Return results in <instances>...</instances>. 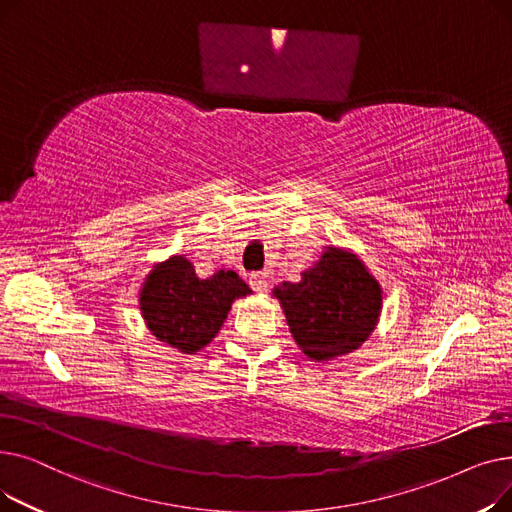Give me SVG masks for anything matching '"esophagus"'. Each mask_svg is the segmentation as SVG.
<instances>
[{
    "label": "esophagus",
    "mask_w": 512,
    "mask_h": 512,
    "mask_svg": "<svg viewBox=\"0 0 512 512\" xmlns=\"http://www.w3.org/2000/svg\"><path fill=\"white\" fill-rule=\"evenodd\" d=\"M249 284H251V288L257 290V292H265V290H267V274H263V272H253V274L249 276Z\"/></svg>",
    "instance_id": "esophagus-1"
}]
</instances>
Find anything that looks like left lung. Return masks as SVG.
Instances as JSON below:
<instances>
[{
  "instance_id": "8db88e82",
  "label": "left lung",
  "mask_w": 512,
  "mask_h": 512,
  "mask_svg": "<svg viewBox=\"0 0 512 512\" xmlns=\"http://www.w3.org/2000/svg\"><path fill=\"white\" fill-rule=\"evenodd\" d=\"M301 351L315 359L351 353L378 324L382 290L351 253L328 249L301 282L274 290Z\"/></svg>"
}]
</instances>
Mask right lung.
Instances as JSON below:
<instances>
[{
    "label": "right lung",
    "mask_w": 512,
    "mask_h": 512,
    "mask_svg": "<svg viewBox=\"0 0 512 512\" xmlns=\"http://www.w3.org/2000/svg\"><path fill=\"white\" fill-rule=\"evenodd\" d=\"M251 288L232 270L199 280L193 263L176 255L157 265L141 292V309L149 330L182 353L201 351L218 334L232 307Z\"/></svg>",
    "instance_id": "obj_1"
}]
</instances>
